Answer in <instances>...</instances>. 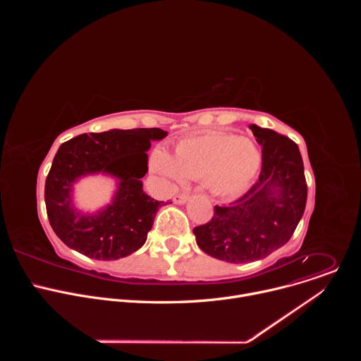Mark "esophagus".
<instances>
[{
  "label": "esophagus",
  "instance_id": "1",
  "mask_svg": "<svg viewBox=\"0 0 361 361\" xmlns=\"http://www.w3.org/2000/svg\"><path fill=\"white\" fill-rule=\"evenodd\" d=\"M188 200H190V195H188V194H178V195L174 197L173 201H174L176 204H185Z\"/></svg>",
  "mask_w": 361,
  "mask_h": 361
}]
</instances>
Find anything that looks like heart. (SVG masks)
I'll use <instances>...</instances> for the list:
<instances>
[{"label": "heart", "instance_id": "b5f03b06", "mask_svg": "<svg viewBox=\"0 0 361 361\" xmlns=\"http://www.w3.org/2000/svg\"><path fill=\"white\" fill-rule=\"evenodd\" d=\"M262 164L257 145L244 137L210 131L181 140L174 159L164 149L151 157V167L159 176L183 183L187 178H204L219 195L243 191L255 177Z\"/></svg>", "mask_w": 361, "mask_h": 361}]
</instances>
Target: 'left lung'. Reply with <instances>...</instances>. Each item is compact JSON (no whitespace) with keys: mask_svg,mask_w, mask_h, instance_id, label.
I'll list each match as a JSON object with an SVG mask.
<instances>
[{"mask_svg":"<svg viewBox=\"0 0 361 361\" xmlns=\"http://www.w3.org/2000/svg\"><path fill=\"white\" fill-rule=\"evenodd\" d=\"M250 130L263 147L259 181L230 205H216L212 221L192 230L205 254L234 264L262 260L283 247L307 201L298 145L270 128L251 124Z\"/></svg>","mask_w":361,"mask_h":361,"instance_id":"8db88e82","label":"left lung"}]
</instances>
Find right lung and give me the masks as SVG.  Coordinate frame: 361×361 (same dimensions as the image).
Here are the masks:
<instances>
[{
	"label": "right lung",
	"instance_id": "add662e5",
	"mask_svg": "<svg viewBox=\"0 0 361 361\" xmlns=\"http://www.w3.org/2000/svg\"><path fill=\"white\" fill-rule=\"evenodd\" d=\"M167 134L161 128L110 130L81 134L60 145L45 181V205L51 227L66 245L104 262L123 259L144 245L164 205L142 190L147 151L151 141ZM92 175L114 178L116 191L107 206L91 214L76 207L73 185Z\"/></svg>",
	"mask_w": 361,
	"mask_h": 361
}]
</instances>
